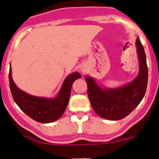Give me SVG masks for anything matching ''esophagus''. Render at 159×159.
Listing matches in <instances>:
<instances>
[{"label":"esophagus","mask_w":159,"mask_h":159,"mask_svg":"<svg viewBox=\"0 0 159 159\" xmlns=\"http://www.w3.org/2000/svg\"><path fill=\"white\" fill-rule=\"evenodd\" d=\"M81 70L82 71V72H85V69H83V68H82V69H81Z\"/></svg>","instance_id":"esophagus-1"}]
</instances>
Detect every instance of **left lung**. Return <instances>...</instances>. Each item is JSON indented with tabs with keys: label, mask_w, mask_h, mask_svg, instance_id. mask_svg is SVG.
<instances>
[{
	"label": "left lung",
	"mask_w": 159,
	"mask_h": 159,
	"mask_svg": "<svg viewBox=\"0 0 159 159\" xmlns=\"http://www.w3.org/2000/svg\"><path fill=\"white\" fill-rule=\"evenodd\" d=\"M139 60L138 75L130 82L120 87L109 88L101 85L97 80L85 76L88 96L93 109L101 118L119 120L129 115L145 95L148 80V69L143 46L139 38L135 40Z\"/></svg>",
	"instance_id": "8db88e82"
}]
</instances>
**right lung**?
Masks as SVG:
<instances>
[{
  "label": "right lung",
  "instance_id": "1",
  "mask_svg": "<svg viewBox=\"0 0 159 159\" xmlns=\"http://www.w3.org/2000/svg\"><path fill=\"white\" fill-rule=\"evenodd\" d=\"M80 78L78 72L69 74L55 97H45L31 95L18 88L12 79L11 63L8 74L10 90L16 104L32 120L42 124L54 122L62 116L69 102L73 83Z\"/></svg>",
  "mask_w": 159,
  "mask_h": 159
}]
</instances>
